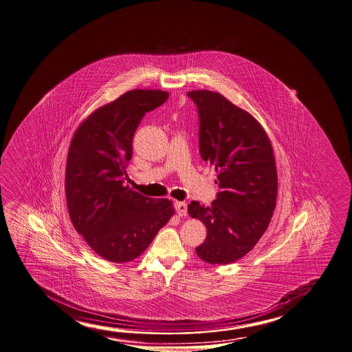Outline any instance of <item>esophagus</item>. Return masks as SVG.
<instances>
[{
  "label": "esophagus",
  "mask_w": 352,
  "mask_h": 352,
  "mask_svg": "<svg viewBox=\"0 0 352 352\" xmlns=\"http://www.w3.org/2000/svg\"><path fill=\"white\" fill-rule=\"evenodd\" d=\"M175 210H176L179 216L184 217V216H186V213H187V205H186L185 202L176 201V202H175Z\"/></svg>",
  "instance_id": "1"
}]
</instances>
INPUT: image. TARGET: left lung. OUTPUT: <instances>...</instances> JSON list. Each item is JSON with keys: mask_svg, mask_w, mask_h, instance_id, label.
<instances>
[{"mask_svg": "<svg viewBox=\"0 0 352 352\" xmlns=\"http://www.w3.org/2000/svg\"><path fill=\"white\" fill-rule=\"evenodd\" d=\"M187 96L199 109L201 157L216 168L219 187L210 207L197 201L187 206L207 230L196 253L210 264H230L254 248L273 217L274 151L261 122L222 94L192 90Z\"/></svg>", "mask_w": 352, "mask_h": 352, "instance_id": "obj_1", "label": "left lung"}]
</instances>
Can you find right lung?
I'll return each mask as SVG.
<instances>
[{
  "mask_svg": "<svg viewBox=\"0 0 352 352\" xmlns=\"http://www.w3.org/2000/svg\"><path fill=\"white\" fill-rule=\"evenodd\" d=\"M167 98L164 90H129L96 109L72 138L64 185L68 213L87 244L109 262L141 256L175 214L173 201L148 199L124 185L135 130Z\"/></svg>",
  "mask_w": 352,
  "mask_h": 352,
  "instance_id": "add662e5",
  "label": "right lung"
}]
</instances>
